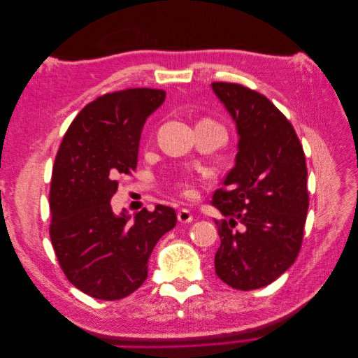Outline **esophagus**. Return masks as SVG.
I'll use <instances>...</instances> for the list:
<instances>
[{"label":"esophagus","mask_w":358,"mask_h":358,"mask_svg":"<svg viewBox=\"0 0 358 358\" xmlns=\"http://www.w3.org/2000/svg\"><path fill=\"white\" fill-rule=\"evenodd\" d=\"M178 220L180 224H189L192 222V213L188 209H180L178 212Z\"/></svg>","instance_id":"34e87169"}]
</instances>
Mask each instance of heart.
<instances>
[{
	"mask_svg": "<svg viewBox=\"0 0 358 358\" xmlns=\"http://www.w3.org/2000/svg\"><path fill=\"white\" fill-rule=\"evenodd\" d=\"M206 121H209V119H206ZM209 122H213V121H209Z\"/></svg>",
	"mask_w": 358,
	"mask_h": 358,
	"instance_id": "1",
	"label": "heart"
}]
</instances>
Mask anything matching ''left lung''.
Instances as JSON below:
<instances>
[{
    "label": "left lung",
    "mask_w": 358,
    "mask_h": 358,
    "mask_svg": "<svg viewBox=\"0 0 358 358\" xmlns=\"http://www.w3.org/2000/svg\"><path fill=\"white\" fill-rule=\"evenodd\" d=\"M210 86L239 136L234 167L212 197L229 218L216 222L215 272L231 288L257 289L287 272L300 251L309 208L305 152L288 119L264 95L237 83Z\"/></svg>",
    "instance_id": "8db88e82"
}]
</instances>
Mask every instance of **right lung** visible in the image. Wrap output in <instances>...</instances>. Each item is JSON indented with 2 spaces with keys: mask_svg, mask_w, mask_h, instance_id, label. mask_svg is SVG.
<instances>
[{
  "mask_svg": "<svg viewBox=\"0 0 358 358\" xmlns=\"http://www.w3.org/2000/svg\"><path fill=\"white\" fill-rule=\"evenodd\" d=\"M161 90L133 88L86 104L69 127L50 183V241L62 272L85 294L119 300L148 278L157 242L176 225V212L157 204L116 215L117 179L137 167L146 119L164 103Z\"/></svg>",
  "mask_w": 358,
  "mask_h": 358,
  "instance_id": "add662e5",
  "label": "right lung"
}]
</instances>
